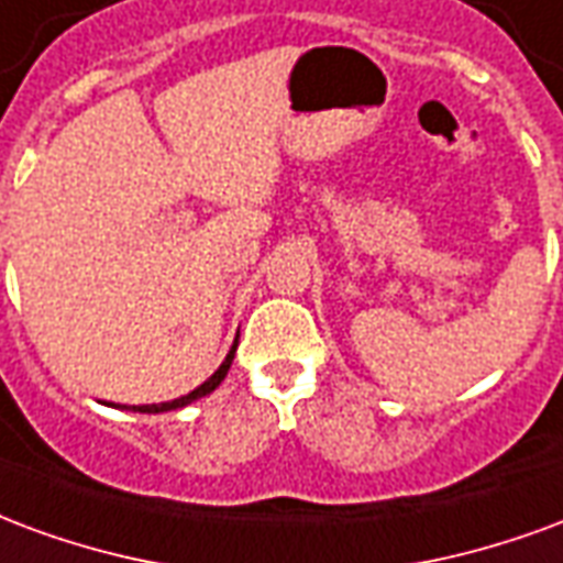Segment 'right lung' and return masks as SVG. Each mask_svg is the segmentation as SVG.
I'll list each match as a JSON object with an SVG mask.
<instances>
[{
  "instance_id": "1",
  "label": "right lung",
  "mask_w": 563,
  "mask_h": 563,
  "mask_svg": "<svg viewBox=\"0 0 563 563\" xmlns=\"http://www.w3.org/2000/svg\"><path fill=\"white\" fill-rule=\"evenodd\" d=\"M233 354H236V342H233L231 354L224 356V363H221V366L216 368V375L207 377V380H203V384H200V387H197V389H191L188 396H179V399H174V401H162V405H134L131 411L164 413V411H176V408H186V405H191V401L203 399V396H209V393H212V389L219 387L221 380H224V375H228V368H231V363H233Z\"/></svg>"
}]
</instances>
